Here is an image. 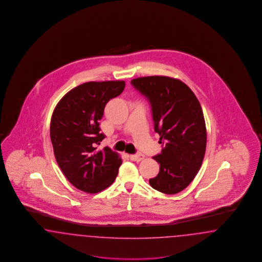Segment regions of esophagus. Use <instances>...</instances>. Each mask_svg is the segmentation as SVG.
Wrapping results in <instances>:
<instances>
[{
    "label": "esophagus",
    "instance_id": "esophagus-1",
    "mask_svg": "<svg viewBox=\"0 0 262 262\" xmlns=\"http://www.w3.org/2000/svg\"><path fill=\"white\" fill-rule=\"evenodd\" d=\"M129 158H130L132 161L140 162L141 160L144 159V155H142V154H134V155H129Z\"/></svg>",
    "mask_w": 262,
    "mask_h": 262
}]
</instances>
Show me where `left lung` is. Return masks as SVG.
<instances>
[{
	"label": "left lung",
	"instance_id": "left-lung-1",
	"mask_svg": "<svg viewBox=\"0 0 262 262\" xmlns=\"http://www.w3.org/2000/svg\"><path fill=\"white\" fill-rule=\"evenodd\" d=\"M130 83L151 106L154 129L163 144L153 157L160 171L149 183L165 194L179 193L198 173L206 152L207 130L199 100L188 85L166 76L137 78Z\"/></svg>",
	"mask_w": 262,
	"mask_h": 262
}]
</instances>
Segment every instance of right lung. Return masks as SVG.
I'll list each match as a JSON object with an SVG mask.
<instances>
[{
    "label": "right lung",
    "instance_id": "obj_1",
    "mask_svg": "<svg viewBox=\"0 0 262 262\" xmlns=\"http://www.w3.org/2000/svg\"><path fill=\"white\" fill-rule=\"evenodd\" d=\"M124 81L89 82L65 94L51 121V140L63 174L76 188L98 193L115 180L122 159L109 147L97 151L105 138L99 121L105 105L123 93Z\"/></svg>",
    "mask_w": 262,
    "mask_h": 262
}]
</instances>
